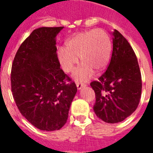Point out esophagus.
Instances as JSON below:
<instances>
[{"instance_id": "1", "label": "esophagus", "mask_w": 153, "mask_h": 153, "mask_svg": "<svg viewBox=\"0 0 153 153\" xmlns=\"http://www.w3.org/2000/svg\"><path fill=\"white\" fill-rule=\"evenodd\" d=\"M86 86V84L84 83H76V87H77L78 90H81L82 88L85 87Z\"/></svg>"}]
</instances>
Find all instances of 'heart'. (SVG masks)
I'll return each instance as SVG.
<instances>
[{
  "label": "heart",
  "instance_id": "b5f03b06",
  "mask_svg": "<svg viewBox=\"0 0 153 153\" xmlns=\"http://www.w3.org/2000/svg\"><path fill=\"white\" fill-rule=\"evenodd\" d=\"M67 45V47L58 48V60L65 72L71 73L79 62L78 57H80L83 63L74 74V78L79 82L90 79L94 74V70H103L111 56V39L109 33L102 29L76 33Z\"/></svg>",
  "mask_w": 153,
  "mask_h": 153
}]
</instances>
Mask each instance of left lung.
Here are the masks:
<instances>
[{
	"mask_svg": "<svg viewBox=\"0 0 153 153\" xmlns=\"http://www.w3.org/2000/svg\"><path fill=\"white\" fill-rule=\"evenodd\" d=\"M113 53L107 70L90 83L96 94L93 110L108 123L122 122L137 108L142 77L137 58L126 39L117 30L113 33Z\"/></svg>",
	"mask_w": 153,
	"mask_h": 153,
	"instance_id": "1",
	"label": "left lung"
}]
</instances>
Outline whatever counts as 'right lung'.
Wrapping results in <instances>:
<instances>
[{"instance_id":"obj_1","label":"right lung","mask_w":153,"mask_h":153,"mask_svg":"<svg viewBox=\"0 0 153 153\" xmlns=\"http://www.w3.org/2000/svg\"><path fill=\"white\" fill-rule=\"evenodd\" d=\"M63 27H40L19 47L11 68V90L21 114L40 130L54 131L67 123L77 88L60 69L56 36Z\"/></svg>"}]
</instances>
